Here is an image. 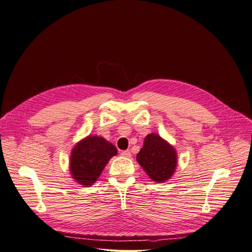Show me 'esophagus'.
Listing matches in <instances>:
<instances>
[{"mask_svg":"<svg viewBox=\"0 0 252 252\" xmlns=\"http://www.w3.org/2000/svg\"><path fill=\"white\" fill-rule=\"evenodd\" d=\"M121 155H122V157L130 158L131 157V152H130V150H124V151L121 152Z\"/></svg>","mask_w":252,"mask_h":252,"instance_id":"1","label":"esophagus"}]
</instances>
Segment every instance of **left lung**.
<instances>
[{"label":"left lung","mask_w":252,"mask_h":252,"mask_svg":"<svg viewBox=\"0 0 252 252\" xmlns=\"http://www.w3.org/2000/svg\"><path fill=\"white\" fill-rule=\"evenodd\" d=\"M136 161L152 181L164 183L171 179L177 169L178 152L158 133H149L145 136Z\"/></svg>","instance_id":"obj_1"}]
</instances>
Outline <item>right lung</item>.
Returning <instances> with one entry per match:
<instances>
[{"label":"right lung","mask_w":252,"mask_h":252,"mask_svg":"<svg viewBox=\"0 0 252 252\" xmlns=\"http://www.w3.org/2000/svg\"><path fill=\"white\" fill-rule=\"evenodd\" d=\"M118 155L116 146L103 136L89 134L71 150L69 171L78 184L89 187L100 177L109 159Z\"/></svg>","instance_id":"add662e5"}]
</instances>
